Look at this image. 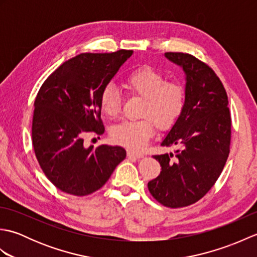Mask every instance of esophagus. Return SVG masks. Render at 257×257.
Here are the masks:
<instances>
[{"label": "esophagus", "mask_w": 257, "mask_h": 257, "mask_svg": "<svg viewBox=\"0 0 257 257\" xmlns=\"http://www.w3.org/2000/svg\"><path fill=\"white\" fill-rule=\"evenodd\" d=\"M127 157L128 158H135V159H139V158H143L144 154H140V152H136L133 150L127 151Z\"/></svg>", "instance_id": "1"}]
</instances>
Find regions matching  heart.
<instances>
[{
	"label": "heart",
	"mask_w": 257,
	"mask_h": 257,
	"mask_svg": "<svg viewBox=\"0 0 257 257\" xmlns=\"http://www.w3.org/2000/svg\"><path fill=\"white\" fill-rule=\"evenodd\" d=\"M130 94L144 98L139 121H123L111 129L113 143L140 150L154 135V123L161 130L169 129L177 122L185 106V89L176 81H166L159 70L141 66L133 70L123 80ZM101 111L109 118L117 117L120 110V95L109 85L100 94Z\"/></svg>",
	"instance_id": "heart-1"
}]
</instances>
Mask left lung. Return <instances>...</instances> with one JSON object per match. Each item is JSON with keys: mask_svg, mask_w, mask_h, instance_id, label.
<instances>
[{"mask_svg": "<svg viewBox=\"0 0 257 257\" xmlns=\"http://www.w3.org/2000/svg\"><path fill=\"white\" fill-rule=\"evenodd\" d=\"M185 75V106L161 145L176 147L154 156L161 172L148 182L151 195L168 207L195 203L207 193L230 154L231 116L226 91L206 64L185 53H165Z\"/></svg>", "mask_w": 257, "mask_h": 257, "instance_id": "1", "label": "left lung"}]
</instances>
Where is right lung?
I'll list each match as a JSON object with an SVG mask.
<instances>
[{"label":"right lung","mask_w":257,"mask_h":257,"mask_svg":"<svg viewBox=\"0 0 257 257\" xmlns=\"http://www.w3.org/2000/svg\"><path fill=\"white\" fill-rule=\"evenodd\" d=\"M133 54H80L62 64L38 91L33 147L43 172L65 193L83 196L99 190L125 158L119 146L86 148L84 137L105 133L100 94Z\"/></svg>","instance_id":"obj_1"}]
</instances>
